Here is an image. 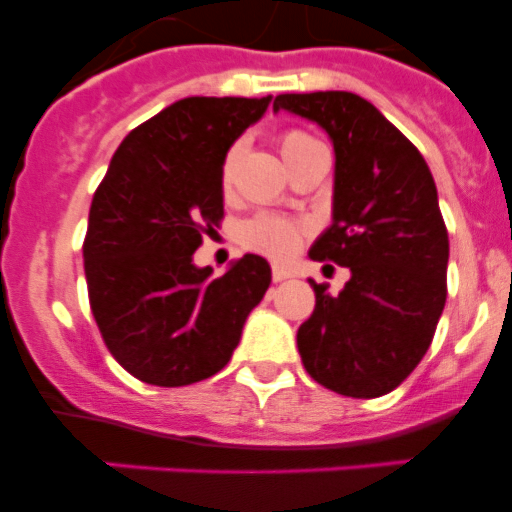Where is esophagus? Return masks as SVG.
I'll list each match as a JSON object with an SVG mask.
<instances>
[{"label": "esophagus", "mask_w": 512, "mask_h": 512, "mask_svg": "<svg viewBox=\"0 0 512 512\" xmlns=\"http://www.w3.org/2000/svg\"><path fill=\"white\" fill-rule=\"evenodd\" d=\"M271 276H274V281H287V279H292V271L287 269V266H279L276 264L274 269H271Z\"/></svg>", "instance_id": "esophagus-1"}]
</instances>
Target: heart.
<instances>
[{
    "instance_id": "heart-1",
    "label": "heart",
    "mask_w": 512,
    "mask_h": 512,
    "mask_svg": "<svg viewBox=\"0 0 512 512\" xmlns=\"http://www.w3.org/2000/svg\"><path fill=\"white\" fill-rule=\"evenodd\" d=\"M309 144H314V139L309 137V134H304V131H284L279 137L281 157L287 159L289 164L299 152H304ZM238 157H241V144H233V147L228 149V154H225L223 170H220L223 187H231ZM302 233L304 228L299 223L279 218V215L259 213L241 225L238 238H241L243 246L251 248V251H259L264 253V256H271V259H287V256H292V253L297 251L299 241H302Z\"/></svg>"
}]
</instances>
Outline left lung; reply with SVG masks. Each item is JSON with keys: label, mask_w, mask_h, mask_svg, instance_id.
Returning <instances> with one entry per match:
<instances>
[{"label": "left lung", "mask_w": 512, "mask_h": 512, "mask_svg": "<svg viewBox=\"0 0 512 512\" xmlns=\"http://www.w3.org/2000/svg\"><path fill=\"white\" fill-rule=\"evenodd\" d=\"M274 111L314 121L330 137L332 223L309 259L350 269L337 297L309 279L302 363L342 396H383L421 363L447 302L449 236L434 177L419 149L355 93H281Z\"/></svg>", "instance_id": "obj_1"}]
</instances>
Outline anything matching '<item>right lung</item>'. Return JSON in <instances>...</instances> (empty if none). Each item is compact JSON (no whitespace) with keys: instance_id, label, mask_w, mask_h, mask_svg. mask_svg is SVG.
Wrapping results in <instances>:
<instances>
[{"instance_id":"right-lung-1","label":"right lung","mask_w":512,"mask_h":512,"mask_svg":"<svg viewBox=\"0 0 512 512\" xmlns=\"http://www.w3.org/2000/svg\"><path fill=\"white\" fill-rule=\"evenodd\" d=\"M271 96H190L131 131L93 195L83 243L88 299L106 348L134 378L190 386L223 370L271 284L246 253L223 276L195 266L223 218V159Z\"/></svg>"}]
</instances>
